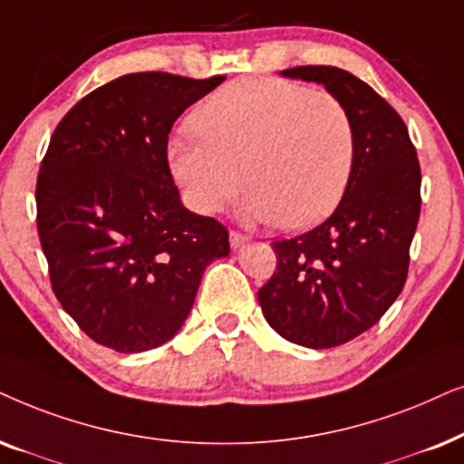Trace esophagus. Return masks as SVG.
I'll return each mask as SVG.
<instances>
[{
	"label": "esophagus",
	"mask_w": 464,
	"mask_h": 464,
	"mask_svg": "<svg viewBox=\"0 0 464 464\" xmlns=\"http://www.w3.org/2000/svg\"><path fill=\"white\" fill-rule=\"evenodd\" d=\"M228 242H231L233 250H237V248H242V246L248 244V236H244V233H239L233 228V231L228 233Z\"/></svg>",
	"instance_id": "obj_1"
}]
</instances>
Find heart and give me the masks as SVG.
I'll return each instance as SVG.
<instances>
[{
  "label": "heart",
  "instance_id": "1",
  "mask_svg": "<svg viewBox=\"0 0 464 464\" xmlns=\"http://www.w3.org/2000/svg\"><path fill=\"white\" fill-rule=\"evenodd\" d=\"M190 127L195 133L178 135L168 157L201 214L220 212L246 182V216L304 228L333 212L348 187L354 127L329 91L282 78L233 80L195 110Z\"/></svg>",
  "mask_w": 464,
  "mask_h": 464
}]
</instances>
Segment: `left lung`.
<instances>
[{
	"instance_id": "1",
	"label": "left lung",
	"mask_w": 464,
	"mask_h": 464,
	"mask_svg": "<svg viewBox=\"0 0 464 464\" xmlns=\"http://www.w3.org/2000/svg\"><path fill=\"white\" fill-rule=\"evenodd\" d=\"M282 73L323 84L343 103L354 127V163L329 218L271 242L277 263L258 304L288 342L335 348L372 329L403 290L422 176L403 119L367 82L331 65Z\"/></svg>"
}]
</instances>
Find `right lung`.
Here are the masks:
<instances>
[{
  "label": "right lung",
  "mask_w": 464,
  "mask_h": 464,
  "mask_svg": "<svg viewBox=\"0 0 464 464\" xmlns=\"http://www.w3.org/2000/svg\"><path fill=\"white\" fill-rule=\"evenodd\" d=\"M127 73L80 99L42 159L35 206L51 286L92 342L131 354L165 343L193 307L228 231L188 212L169 171L178 116L222 82Z\"/></svg>",
  "instance_id": "1"
}]
</instances>
